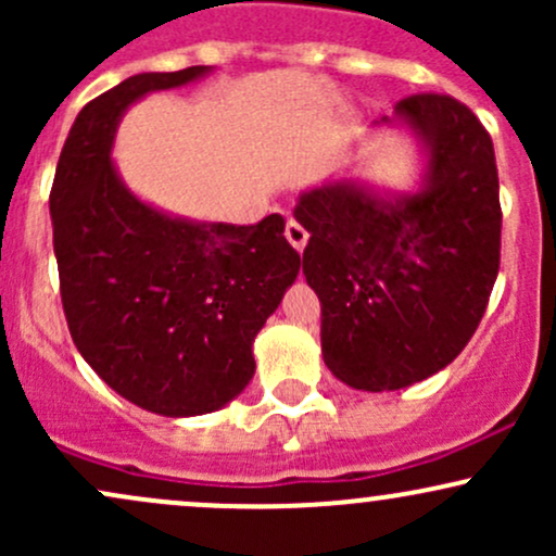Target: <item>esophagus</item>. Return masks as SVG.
I'll use <instances>...</instances> for the list:
<instances>
[{
	"label": "esophagus",
	"mask_w": 556,
	"mask_h": 556,
	"mask_svg": "<svg viewBox=\"0 0 556 556\" xmlns=\"http://www.w3.org/2000/svg\"><path fill=\"white\" fill-rule=\"evenodd\" d=\"M285 238L290 240V245L295 248V251H303L305 242H308V229L300 225V222L290 219V222H287V225H285Z\"/></svg>",
	"instance_id": "1"
}]
</instances>
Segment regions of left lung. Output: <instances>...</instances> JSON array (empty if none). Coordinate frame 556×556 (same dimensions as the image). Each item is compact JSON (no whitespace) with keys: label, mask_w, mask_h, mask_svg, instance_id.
Instances as JSON below:
<instances>
[{"label":"left lung","mask_w":556,"mask_h":556,"mask_svg":"<svg viewBox=\"0 0 556 556\" xmlns=\"http://www.w3.org/2000/svg\"><path fill=\"white\" fill-rule=\"evenodd\" d=\"M424 149L410 193L340 177L303 190L305 282L321 300L324 363L342 384L394 392L450 366L481 321L500 271L494 143L452 96L402 99L392 117Z\"/></svg>","instance_id":"1"}]
</instances>
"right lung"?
I'll return each instance as SVG.
<instances>
[{
	"label": "right lung",
	"mask_w": 556,
	"mask_h": 556,
	"mask_svg": "<svg viewBox=\"0 0 556 556\" xmlns=\"http://www.w3.org/2000/svg\"><path fill=\"white\" fill-rule=\"evenodd\" d=\"M212 70L140 73L88 101L49 195L75 348L119 397L167 418L238 397L256 374L253 340L300 271L279 214L258 225L185 219L140 201L114 167L125 112Z\"/></svg>",
	"instance_id": "right-lung-1"
}]
</instances>
